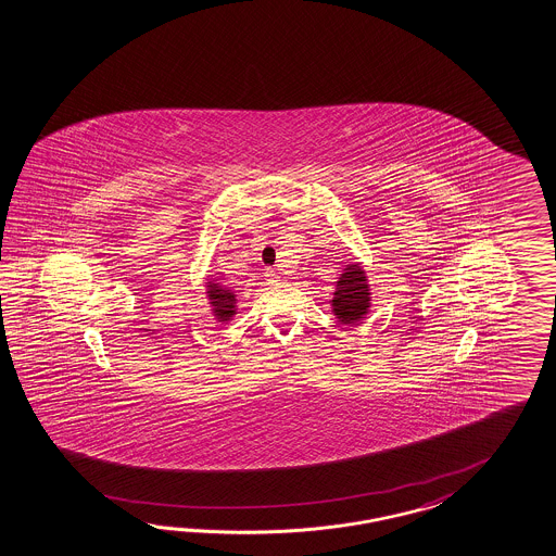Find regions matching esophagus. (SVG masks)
Returning <instances> with one entry per match:
<instances>
[{
	"instance_id": "esophagus-1",
	"label": "esophagus",
	"mask_w": 556,
	"mask_h": 556,
	"mask_svg": "<svg viewBox=\"0 0 556 556\" xmlns=\"http://www.w3.org/2000/svg\"><path fill=\"white\" fill-rule=\"evenodd\" d=\"M279 273L277 270L267 269L265 270V281H267V286H277L279 283Z\"/></svg>"
}]
</instances>
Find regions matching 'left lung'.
<instances>
[{"mask_svg": "<svg viewBox=\"0 0 556 556\" xmlns=\"http://www.w3.org/2000/svg\"><path fill=\"white\" fill-rule=\"evenodd\" d=\"M333 312L344 324H356L370 305V293L366 286V275L358 265H350L342 273L336 293H333Z\"/></svg>", "mask_w": 556, "mask_h": 556, "instance_id": "obj_1", "label": "left lung"}]
</instances>
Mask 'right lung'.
I'll return each instance as SVG.
<instances>
[{
    "label": "right lung",
    "mask_w": 556,
    "mask_h": 556,
    "mask_svg": "<svg viewBox=\"0 0 556 556\" xmlns=\"http://www.w3.org/2000/svg\"><path fill=\"white\" fill-rule=\"evenodd\" d=\"M208 289V295H211L212 305H214V316L218 317L220 321H226L230 317L235 316V293L230 289H225L218 283H211Z\"/></svg>",
    "instance_id": "obj_1"
}]
</instances>
